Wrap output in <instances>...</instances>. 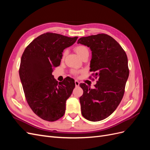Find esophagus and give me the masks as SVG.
Here are the masks:
<instances>
[{"label":"esophagus","mask_w":150,"mask_h":150,"mask_svg":"<svg viewBox=\"0 0 150 150\" xmlns=\"http://www.w3.org/2000/svg\"><path fill=\"white\" fill-rule=\"evenodd\" d=\"M74 83H75V85H76V87H78V86H79V81H77V80H76Z\"/></svg>","instance_id":"1"}]
</instances>
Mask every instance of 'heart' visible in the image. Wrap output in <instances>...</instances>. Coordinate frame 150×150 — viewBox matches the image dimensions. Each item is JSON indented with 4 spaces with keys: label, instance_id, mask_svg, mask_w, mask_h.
<instances>
[{
    "label": "heart",
    "instance_id": "obj_1",
    "mask_svg": "<svg viewBox=\"0 0 150 150\" xmlns=\"http://www.w3.org/2000/svg\"><path fill=\"white\" fill-rule=\"evenodd\" d=\"M74 49H75L76 52L77 53V54H78L80 58H82L83 56L86 55V54H89L88 49L86 46H83V45H79V46H76ZM67 51L66 50V51H64L62 54V58L65 57V56L67 55ZM72 72H73L74 74H77L78 73V72H77L76 71H74Z\"/></svg>",
    "mask_w": 150,
    "mask_h": 150
}]
</instances>
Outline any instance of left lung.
<instances>
[{
	"label": "left lung",
	"instance_id": "obj_1",
	"mask_svg": "<svg viewBox=\"0 0 150 150\" xmlns=\"http://www.w3.org/2000/svg\"><path fill=\"white\" fill-rule=\"evenodd\" d=\"M78 44L90 48V71L98 79L94 89L80 84L81 113L89 121H101L115 111L123 97L129 76L128 58L119 43L105 34L83 37Z\"/></svg>",
	"mask_w": 150,
	"mask_h": 150
}]
</instances>
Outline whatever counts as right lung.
<instances>
[{
	"label": "right lung",
	"mask_w": 150,
	"mask_h": 150,
	"mask_svg": "<svg viewBox=\"0 0 150 150\" xmlns=\"http://www.w3.org/2000/svg\"><path fill=\"white\" fill-rule=\"evenodd\" d=\"M77 39L47 33L34 39L22 54L19 76L26 100L35 114L44 120L54 121L64 115L66 100L75 87L74 80L67 77L57 83L52 73L60 65L64 49Z\"/></svg>",
	"instance_id": "add662e5"
}]
</instances>
